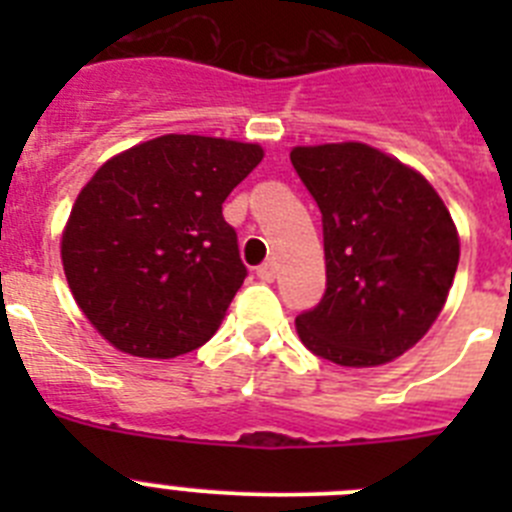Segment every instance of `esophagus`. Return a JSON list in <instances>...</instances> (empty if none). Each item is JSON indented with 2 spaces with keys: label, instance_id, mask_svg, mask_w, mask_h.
Returning a JSON list of instances; mask_svg holds the SVG:
<instances>
[{
  "label": "esophagus",
  "instance_id": "obj_1",
  "mask_svg": "<svg viewBox=\"0 0 512 512\" xmlns=\"http://www.w3.org/2000/svg\"><path fill=\"white\" fill-rule=\"evenodd\" d=\"M256 274H259L261 282H274V277H277V264H274V261H266V264H261L259 269H256Z\"/></svg>",
  "mask_w": 512,
  "mask_h": 512
}]
</instances>
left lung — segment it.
Masks as SVG:
<instances>
[{"label": "left lung", "instance_id": "1", "mask_svg": "<svg viewBox=\"0 0 512 512\" xmlns=\"http://www.w3.org/2000/svg\"><path fill=\"white\" fill-rule=\"evenodd\" d=\"M292 166L323 212L328 287L295 320L315 356L390 364L441 315L459 266V230L433 184L379 148L295 146Z\"/></svg>", "mask_w": 512, "mask_h": 512}]
</instances>
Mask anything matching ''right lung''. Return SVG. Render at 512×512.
<instances>
[{"label": "right lung", "instance_id": "1", "mask_svg": "<svg viewBox=\"0 0 512 512\" xmlns=\"http://www.w3.org/2000/svg\"><path fill=\"white\" fill-rule=\"evenodd\" d=\"M261 158L259 143L171 133L94 171L63 228L61 261L110 346L174 359L215 336L246 279L223 202Z\"/></svg>", "mask_w": 512, "mask_h": 512}]
</instances>
